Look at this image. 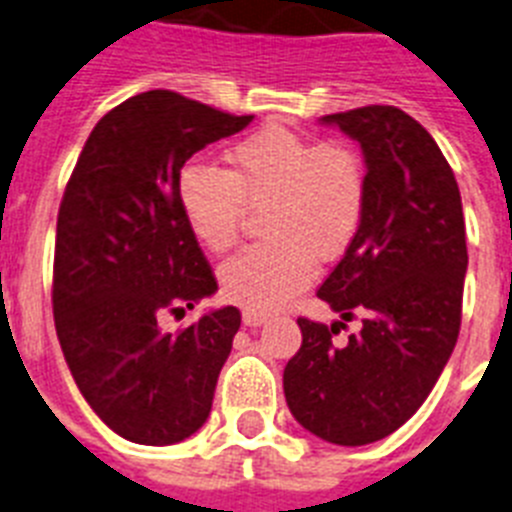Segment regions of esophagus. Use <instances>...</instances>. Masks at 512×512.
<instances>
[{
    "mask_svg": "<svg viewBox=\"0 0 512 512\" xmlns=\"http://www.w3.org/2000/svg\"><path fill=\"white\" fill-rule=\"evenodd\" d=\"M268 314H262V311H244L242 314V322L247 324V327H262V324H268Z\"/></svg>",
    "mask_w": 512,
    "mask_h": 512,
    "instance_id": "esophagus-1",
    "label": "esophagus"
}]
</instances>
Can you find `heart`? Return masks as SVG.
<instances>
[{"mask_svg": "<svg viewBox=\"0 0 512 512\" xmlns=\"http://www.w3.org/2000/svg\"><path fill=\"white\" fill-rule=\"evenodd\" d=\"M229 170L188 164L177 180L182 219L208 252L239 239L247 208H265L268 242L247 247L219 268L224 299L273 311L314 278V257L335 260L366 219L368 172L345 141H311L270 126L226 151Z\"/></svg>", "mask_w": 512, "mask_h": 512, "instance_id": "1", "label": "heart"}]
</instances>
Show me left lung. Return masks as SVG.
<instances>
[{
	"label": "left lung",
	"mask_w": 512,
	"mask_h": 512,
	"mask_svg": "<svg viewBox=\"0 0 512 512\" xmlns=\"http://www.w3.org/2000/svg\"><path fill=\"white\" fill-rule=\"evenodd\" d=\"M361 144L368 206L317 296L332 327L299 319L301 348L283 391L301 428L335 446L381 441L417 412L453 353L469 265L461 193L443 151L394 105L324 115ZM355 313L362 330L335 346Z\"/></svg>",
	"instance_id": "8db88e82"
}]
</instances>
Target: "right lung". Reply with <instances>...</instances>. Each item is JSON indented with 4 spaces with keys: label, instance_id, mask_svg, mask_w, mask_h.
I'll return each mask as SVG.
<instances>
[{
    "label": "right lung",
    "instance_id": "right-lung-1",
    "mask_svg": "<svg viewBox=\"0 0 512 512\" xmlns=\"http://www.w3.org/2000/svg\"><path fill=\"white\" fill-rule=\"evenodd\" d=\"M250 121L170 90L141 92L102 115L66 182L56 335L82 397L126 441L172 446L208 420L242 314L224 306L177 335L159 327L219 291L177 180L195 151Z\"/></svg>",
    "mask_w": 512,
    "mask_h": 512
}]
</instances>
